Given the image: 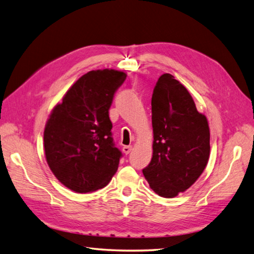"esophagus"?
Returning a JSON list of instances; mask_svg holds the SVG:
<instances>
[{
	"label": "esophagus",
	"mask_w": 254,
	"mask_h": 254,
	"mask_svg": "<svg viewBox=\"0 0 254 254\" xmlns=\"http://www.w3.org/2000/svg\"><path fill=\"white\" fill-rule=\"evenodd\" d=\"M122 150H123V153L126 154V155H127V154L132 151V146L131 145H126V146H123Z\"/></svg>",
	"instance_id": "obj_1"
}]
</instances>
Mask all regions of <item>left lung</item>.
Masks as SVG:
<instances>
[{
  "mask_svg": "<svg viewBox=\"0 0 254 254\" xmlns=\"http://www.w3.org/2000/svg\"><path fill=\"white\" fill-rule=\"evenodd\" d=\"M153 157L143 174L157 195L173 198L202 174L210 154L206 116L171 73L158 78L152 96Z\"/></svg>",
  "mask_w": 254,
  "mask_h": 254,
  "instance_id": "8db88e82",
  "label": "left lung"
}]
</instances>
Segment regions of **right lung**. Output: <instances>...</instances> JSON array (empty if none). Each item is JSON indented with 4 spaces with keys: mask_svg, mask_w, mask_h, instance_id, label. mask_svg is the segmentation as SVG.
Here are the masks:
<instances>
[{
    "mask_svg": "<svg viewBox=\"0 0 254 254\" xmlns=\"http://www.w3.org/2000/svg\"><path fill=\"white\" fill-rule=\"evenodd\" d=\"M127 78L114 69L83 74L57 103L44 131L45 156L57 180L76 192L107 186L122 153L114 146L109 118L114 93Z\"/></svg>",
    "mask_w": 254,
    "mask_h": 254,
    "instance_id": "obj_1",
    "label": "right lung"
}]
</instances>
